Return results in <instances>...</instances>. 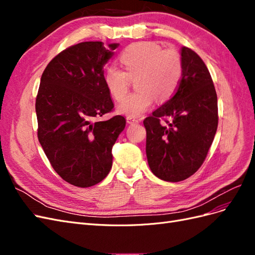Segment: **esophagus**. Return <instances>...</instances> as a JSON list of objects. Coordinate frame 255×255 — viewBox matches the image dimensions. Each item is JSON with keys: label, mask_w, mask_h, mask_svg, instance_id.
<instances>
[{"label": "esophagus", "mask_w": 255, "mask_h": 255, "mask_svg": "<svg viewBox=\"0 0 255 255\" xmlns=\"http://www.w3.org/2000/svg\"><path fill=\"white\" fill-rule=\"evenodd\" d=\"M127 122L128 125H135V123H139V120L135 119L133 117H127Z\"/></svg>", "instance_id": "obj_1"}]
</instances>
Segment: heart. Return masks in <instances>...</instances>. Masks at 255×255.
I'll list each match as a JSON object with an SVG mask.
<instances>
[{
    "label": "heart",
    "mask_w": 255,
    "mask_h": 255,
    "mask_svg": "<svg viewBox=\"0 0 255 255\" xmlns=\"http://www.w3.org/2000/svg\"><path fill=\"white\" fill-rule=\"evenodd\" d=\"M123 69L110 65L104 69L103 82L109 94L121 101L136 79L138 89L118 105V112L128 117H138L148 111L154 100L164 103L176 91L182 79L183 63L180 53L164 49L155 41H141L128 45L120 54Z\"/></svg>",
    "instance_id": "heart-1"
}]
</instances>
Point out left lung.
<instances>
[{"instance_id": "8db88e82", "label": "left lung", "mask_w": 255, "mask_h": 255, "mask_svg": "<svg viewBox=\"0 0 255 255\" xmlns=\"http://www.w3.org/2000/svg\"><path fill=\"white\" fill-rule=\"evenodd\" d=\"M181 57L183 73L175 94L143 120L149 167L167 182L186 180L197 172L218 127L217 94L210 71L189 48L181 49ZM160 119L168 126L161 125Z\"/></svg>"}]
</instances>
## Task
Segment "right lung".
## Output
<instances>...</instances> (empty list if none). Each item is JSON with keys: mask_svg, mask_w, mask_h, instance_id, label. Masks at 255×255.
Masks as SVG:
<instances>
[{"mask_svg": "<svg viewBox=\"0 0 255 255\" xmlns=\"http://www.w3.org/2000/svg\"><path fill=\"white\" fill-rule=\"evenodd\" d=\"M118 43L85 41L60 52L41 75L36 98L38 139L53 169L78 187L104 180L112 149L126 128L122 116L100 121L114 109L103 82L104 66Z\"/></svg>", "mask_w": 255, "mask_h": 255, "instance_id": "add662e5", "label": "right lung"}]
</instances>
